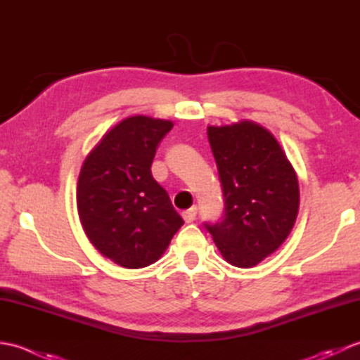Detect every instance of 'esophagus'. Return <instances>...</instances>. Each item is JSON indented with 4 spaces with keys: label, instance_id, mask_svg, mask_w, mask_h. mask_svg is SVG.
I'll return each instance as SVG.
<instances>
[{
    "label": "esophagus",
    "instance_id": "34e87169",
    "mask_svg": "<svg viewBox=\"0 0 360 360\" xmlns=\"http://www.w3.org/2000/svg\"><path fill=\"white\" fill-rule=\"evenodd\" d=\"M196 213H198V209H196V205H193V207H190V209L182 212V218H184L186 223H193V219L196 218Z\"/></svg>",
    "mask_w": 360,
    "mask_h": 360
}]
</instances>
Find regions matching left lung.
<instances>
[{
	"instance_id": "8db88e82",
	"label": "left lung",
	"mask_w": 360,
	"mask_h": 360,
	"mask_svg": "<svg viewBox=\"0 0 360 360\" xmlns=\"http://www.w3.org/2000/svg\"><path fill=\"white\" fill-rule=\"evenodd\" d=\"M224 215L204 223L226 262L252 267L277 250L292 231L300 192L292 165L280 143L250 120L209 127Z\"/></svg>"
}]
</instances>
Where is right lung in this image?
<instances>
[{
    "label": "right lung",
    "mask_w": 360,
    "mask_h": 360,
    "mask_svg": "<svg viewBox=\"0 0 360 360\" xmlns=\"http://www.w3.org/2000/svg\"><path fill=\"white\" fill-rule=\"evenodd\" d=\"M170 120L133 116L106 133L83 162L77 184L80 223L89 241L122 267L139 269L164 254L184 224L151 174Z\"/></svg>",
    "instance_id": "obj_1"
}]
</instances>
